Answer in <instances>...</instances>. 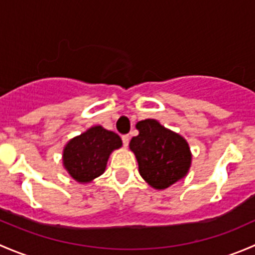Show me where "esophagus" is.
Listing matches in <instances>:
<instances>
[{
	"label": "esophagus",
	"mask_w": 255,
	"mask_h": 255,
	"mask_svg": "<svg viewBox=\"0 0 255 255\" xmlns=\"http://www.w3.org/2000/svg\"><path fill=\"white\" fill-rule=\"evenodd\" d=\"M129 139H130V137L128 134H125V135H122V142H123V145L125 146H128V143H129Z\"/></svg>",
	"instance_id": "34e87169"
}]
</instances>
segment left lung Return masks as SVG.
<instances>
[{
  "instance_id": "obj_1",
  "label": "left lung",
  "mask_w": 255,
  "mask_h": 255,
  "mask_svg": "<svg viewBox=\"0 0 255 255\" xmlns=\"http://www.w3.org/2000/svg\"><path fill=\"white\" fill-rule=\"evenodd\" d=\"M139 134L130 139L129 148L137 158L140 176L156 190H164L186 176L191 165L189 144L177 133L156 120L139 121Z\"/></svg>"
}]
</instances>
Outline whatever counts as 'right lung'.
Returning <instances> with one entry per match:
<instances>
[{
	"instance_id": "add662e5",
	"label": "right lung",
	"mask_w": 255,
	"mask_h": 255,
	"mask_svg": "<svg viewBox=\"0 0 255 255\" xmlns=\"http://www.w3.org/2000/svg\"><path fill=\"white\" fill-rule=\"evenodd\" d=\"M121 146L117 133L95 126L69 140L63 150L64 168L78 182H91L105 173L110 154Z\"/></svg>"
}]
</instances>
